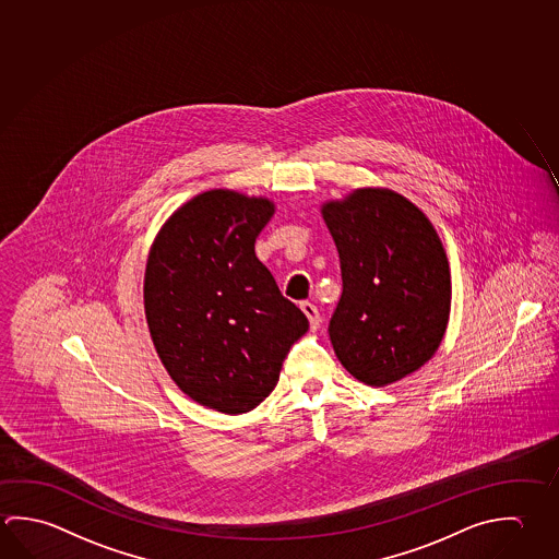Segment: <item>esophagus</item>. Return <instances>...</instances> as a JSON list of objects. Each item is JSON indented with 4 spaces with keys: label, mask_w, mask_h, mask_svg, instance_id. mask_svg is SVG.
I'll list each match as a JSON object with an SVG mask.
<instances>
[{
    "label": "esophagus",
    "mask_w": 559,
    "mask_h": 559,
    "mask_svg": "<svg viewBox=\"0 0 559 559\" xmlns=\"http://www.w3.org/2000/svg\"><path fill=\"white\" fill-rule=\"evenodd\" d=\"M300 308H302V312L306 313V318H308V322H310V328L318 330L320 322H322L318 308H316L312 302H302L300 304Z\"/></svg>",
    "instance_id": "esophagus-1"
}]
</instances>
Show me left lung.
Returning <instances> with one entry per match:
<instances>
[{
	"label": "left lung",
	"instance_id": "obj_1",
	"mask_svg": "<svg viewBox=\"0 0 559 559\" xmlns=\"http://www.w3.org/2000/svg\"><path fill=\"white\" fill-rule=\"evenodd\" d=\"M343 293L330 320L333 352L357 381L384 386L418 371L448 328L451 276L440 237L411 200L359 188L322 206Z\"/></svg>",
	"mask_w": 559,
	"mask_h": 559
}]
</instances>
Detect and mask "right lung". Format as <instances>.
Here are the masks:
<instances>
[{"instance_id":"add662e5","label":"right lung","mask_w":559,"mask_h":559,"mask_svg":"<svg viewBox=\"0 0 559 559\" xmlns=\"http://www.w3.org/2000/svg\"><path fill=\"white\" fill-rule=\"evenodd\" d=\"M275 214L266 198L207 190L160 227L145 269V316L178 389L224 414L253 411L273 392L308 318L255 255Z\"/></svg>"}]
</instances>
